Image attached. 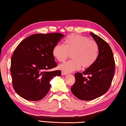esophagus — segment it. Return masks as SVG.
<instances>
[{
  "label": "esophagus",
  "mask_w": 126,
  "mask_h": 126,
  "mask_svg": "<svg viewBox=\"0 0 126 126\" xmlns=\"http://www.w3.org/2000/svg\"><path fill=\"white\" fill-rule=\"evenodd\" d=\"M68 74L67 73L64 72V71H62V74L63 75V76H65V75H66V74Z\"/></svg>",
  "instance_id": "34e87169"
}]
</instances>
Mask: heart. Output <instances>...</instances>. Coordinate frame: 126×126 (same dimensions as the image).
Returning a JSON list of instances; mask_svg holds the SVG:
<instances>
[{
	"mask_svg": "<svg viewBox=\"0 0 126 126\" xmlns=\"http://www.w3.org/2000/svg\"><path fill=\"white\" fill-rule=\"evenodd\" d=\"M64 44H57L52 50L53 56L59 62L66 60L71 54L72 59L60 64L59 69L66 73L79 70L81 67L88 68L98 58L99 47L95 41L86 36L70 34L65 38Z\"/></svg>",
	"mask_w": 126,
	"mask_h": 126,
	"instance_id": "heart-1",
	"label": "heart"
}]
</instances>
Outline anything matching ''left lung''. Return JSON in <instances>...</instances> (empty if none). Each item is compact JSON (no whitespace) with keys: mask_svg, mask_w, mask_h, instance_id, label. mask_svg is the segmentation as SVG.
I'll use <instances>...</instances> for the list:
<instances>
[{"mask_svg":"<svg viewBox=\"0 0 126 126\" xmlns=\"http://www.w3.org/2000/svg\"><path fill=\"white\" fill-rule=\"evenodd\" d=\"M99 47L98 58L91 67L82 73L75 74L76 81L71 88L72 93L79 99L91 101L102 96L110 87L115 63L112 49L106 41L90 32ZM87 75V78L83 76Z\"/></svg>","mask_w":126,"mask_h":126,"instance_id":"left-lung-1","label":"left lung"}]
</instances>
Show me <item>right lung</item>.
Masks as SVG:
<instances>
[{"label": "right lung", "mask_w": 126, "mask_h": 126, "mask_svg": "<svg viewBox=\"0 0 126 126\" xmlns=\"http://www.w3.org/2000/svg\"><path fill=\"white\" fill-rule=\"evenodd\" d=\"M64 35L60 33L36 34L21 41L11 59L10 71L15 91L21 97L37 101L50 90V81L61 71H50L57 66L52 55L53 47Z\"/></svg>", "instance_id": "obj_1"}]
</instances>
